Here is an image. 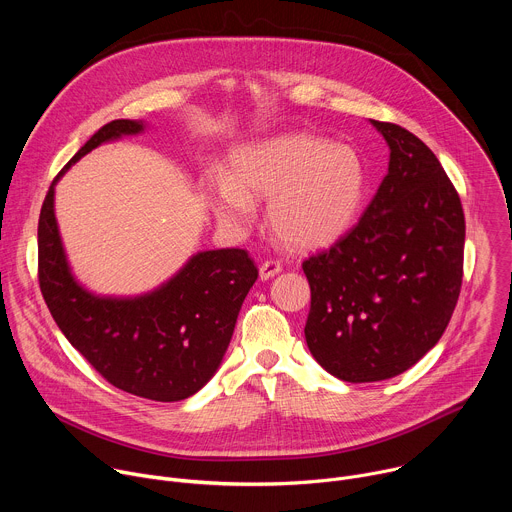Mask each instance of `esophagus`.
Masks as SVG:
<instances>
[{
  "label": "esophagus",
  "mask_w": 512,
  "mask_h": 512,
  "mask_svg": "<svg viewBox=\"0 0 512 512\" xmlns=\"http://www.w3.org/2000/svg\"><path fill=\"white\" fill-rule=\"evenodd\" d=\"M279 271H281V263L269 259V261H263V263H261V267H259V277H261V279H271V277H275Z\"/></svg>",
  "instance_id": "34e87169"
}]
</instances>
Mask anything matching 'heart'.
<instances>
[{
  "instance_id": "1",
  "label": "heart",
  "mask_w": 512,
  "mask_h": 512,
  "mask_svg": "<svg viewBox=\"0 0 512 512\" xmlns=\"http://www.w3.org/2000/svg\"><path fill=\"white\" fill-rule=\"evenodd\" d=\"M367 166L348 143L312 133H283L241 145L231 174L212 170L204 198L221 223L245 229L257 200H267L275 237L294 251H316L342 239L367 196Z\"/></svg>"
}]
</instances>
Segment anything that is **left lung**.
<instances>
[{"mask_svg": "<svg viewBox=\"0 0 512 512\" xmlns=\"http://www.w3.org/2000/svg\"><path fill=\"white\" fill-rule=\"evenodd\" d=\"M371 125L389 168L360 221L304 261L312 289L306 342L346 383L393 379L442 338L462 287L464 210L440 160L411 131Z\"/></svg>", "mask_w": 512, "mask_h": 512, "instance_id": "1", "label": "left lung"}]
</instances>
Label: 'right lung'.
<instances>
[{"instance_id": "1", "label": "right lung", "mask_w": 512, "mask_h": 512, "mask_svg": "<svg viewBox=\"0 0 512 512\" xmlns=\"http://www.w3.org/2000/svg\"><path fill=\"white\" fill-rule=\"evenodd\" d=\"M145 129L133 119L103 125L54 178L38 221V277L60 332L101 377L125 393L168 403L188 399L214 377L259 273L243 249L198 251L139 296L95 294L72 273L54 212L56 182L101 143Z\"/></svg>"}]
</instances>
